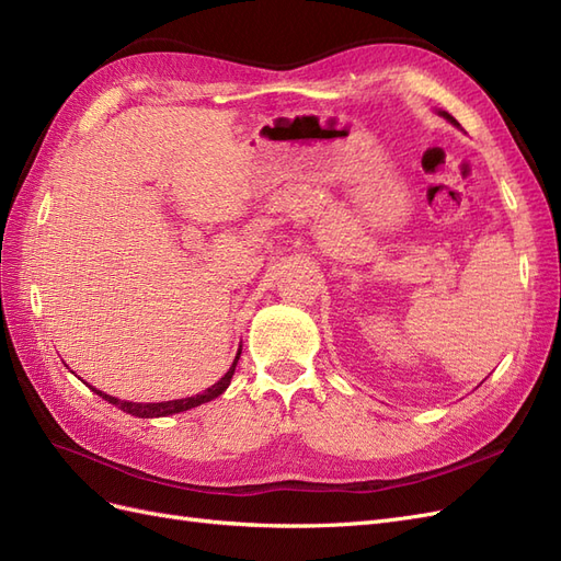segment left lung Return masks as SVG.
Masks as SVG:
<instances>
[{"mask_svg":"<svg viewBox=\"0 0 561 561\" xmlns=\"http://www.w3.org/2000/svg\"><path fill=\"white\" fill-rule=\"evenodd\" d=\"M439 114H443V116H445V118H447V122H451V124H454V126H458V122H456V118H454V116H451V114H447V112H439Z\"/></svg>","mask_w":561,"mask_h":561,"instance_id":"8db88e82","label":"left lung"}]
</instances>
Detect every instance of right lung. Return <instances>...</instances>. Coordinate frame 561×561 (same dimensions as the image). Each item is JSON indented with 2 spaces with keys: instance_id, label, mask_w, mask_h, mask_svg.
Here are the masks:
<instances>
[{
  "instance_id": "1",
  "label": "right lung",
  "mask_w": 561,
  "mask_h": 561,
  "mask_svg": "<svg viewBox=\"0 0 561 561\" xmlns=\"http://www.w3.org/2000/svg\"><path fill=\"white\" fill-rule=\"evenodd\" d=\"M239 358H241V348H239V353H236L233 365L229 367V371H227V375H225L222 379H219L215 386H210L208 390H203V393L192 396V398H182V400H168V402H126V400H118V398H112V396L103 393V390H95V388H93V390H95V393H98L100 398H103V400L116 404L118 410H124L126 414H133V416H138V419L168 416V414L186 412V410H192V407H198V404H203V402L215 400L217 396H222L225 390L229 388V383H231L233 369H236V363H239Z\"/></svg>"
}]
</instances>
